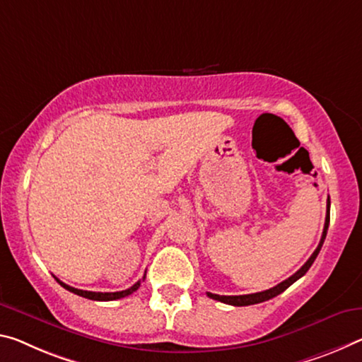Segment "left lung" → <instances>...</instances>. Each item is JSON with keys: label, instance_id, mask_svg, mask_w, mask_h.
Segmentation results:
<instances>
[{"label": "left lung", "instance_id": "1", "mask_svg": "<svg viewBox=\"0 0 362 362\" xmlns=\"http://www.w3.org/2000/svg\"><path fill=\"white\" fill-rule=\"evenodd\" d=\"M329 222H330V214H329V206H327V216H325V223H324V232H322V238H320V242L317 245V248H315L314 253L311 255V257L305 262V266H303L300 271H296L291 277H288L286 280H284L282 284L275 285L274 288H269L266 291H259V293H251V295H238V296H223V295H214V293H206L209 298H212V300H217L221 303H226V305H232V306H250V305H257V303H262V301H267L271 300V298L277 296L282 293V291H285L286 288L291 284H295L298 279H301L303 275H305L309 267L313 266V262L315 261V257H317L320 248H322L324 245V240H325V235H327V228H329Z\"/></svg>", "mask_w": 362, "mask_h": 362}]
</instances>
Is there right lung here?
<instances>
[{
    "label": "right lung",
    "mask_w": 362,
    "mask_h": 362,
    "mask_svg": "<svg viewBox=\"0 0 362 362\" xmlns=\"http://www.w3.org/2000/svg\"><path fill=\"white\" fill-rule=\"evenodd\" d=\"M57 280V279H56ZM145 280V277H143ZM61 286H64L66 290L72 291V293H76L78 296H83V298H88V300H95V301H112V300H120V298L124 296H129L134 293V291L139 290V286L141 284V280H139L135 285H132L130 288L127 290H122V291H114V293H101V291H85V290H78V288H74V286H69L64 282H61V280H57Z\"/></svg>",
    "instance_id": "right-lung-1"
}]
</instances>
